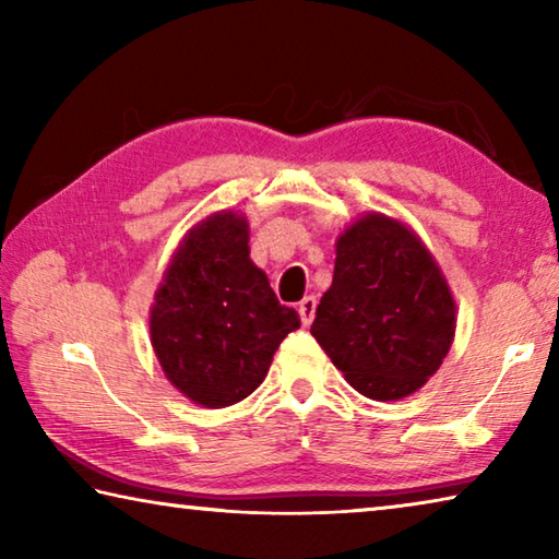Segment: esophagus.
Segmentation results:
<instances>
[{"label":"esophagus","mask_w":559,"mask_h":559,"mask_svg":"<svg viewBox=\"0 0 559 559\" xmlns=\"http://www.w3.org/2000/svg\"><path fill=\"white\" fill-rule=\"evenodd\" d=\"M316 306H318V300H316V296H306L302 298L300 302H298V316H300V320H302V325H310L313 323V318H316Z\"/></svg>","instance_id":"34e87169"}]
</instances>
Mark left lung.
Returning <instances> with one entry per match:
<instances>
[{
    "mask_svg": "<svg viewBox=\"0 0 559 559\" xmlns=\"http://www.w3.org/2000/svg\"><path fill=\"white\" fill-rule=\"evenodd\" d=\"M453 328L447 281L406 226L370 214L340 236L310 333L359 394L386 402L419 390L447 357Z\"/></svg>",
    "mask_w": 559,
    "mask_h": 559,
    "instance_id": "obj_1",
    "label": "left lung"
}]
</instances>
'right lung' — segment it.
I'll return each mask as SVG.
<instances>
[{"label": "right lung", "instance_id": "add662e5", "mask_svg": "<svg viewBox=\"0 0 559 559\" xmlns=\"http://www.w3.org/2000/svg\"><path fill=\"white\" fill-rule=\"evenodd\" d=\"M300 325L249 259V226L231 212L194 226L150 313L159 365L189 400L219 409L266 377L283 337Z\"/></svg>", "mask_w": 559, "mask_h": 559}]
</instances>
